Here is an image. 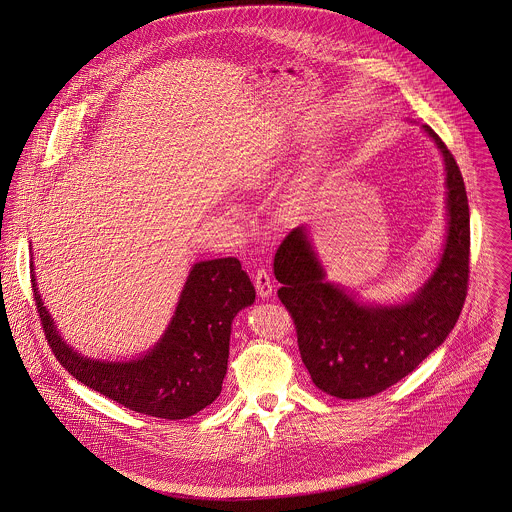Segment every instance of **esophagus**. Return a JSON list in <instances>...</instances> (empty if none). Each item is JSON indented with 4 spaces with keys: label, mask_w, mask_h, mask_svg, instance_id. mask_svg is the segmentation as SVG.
<instances>
[{
    "label": "esophagus",
    "mask_w": 512,
    "mask_h": 512,
    "mask_svg": "<svg viewBox=\"0 0 512 512\" xmlns=\"http://www.w3.org/2000/svg\"><path fill=\"white\" fill-rule=\"evenodd\" d=\"M253 283H255L257 294H259L261 298H269V296L273 294V288H275V284H273L271 277H269V273H267L265 269H259V271L255 273V277H253Z\"/></svg>",
    "instance_id": "1"
}]
</instances>
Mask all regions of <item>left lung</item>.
Masks as SVG:
<instances>
[{
  "mask_svg": "<svg viewBox=\"0 0 512 512\" xmlns=\"http://www.w3.org/2000/svg\"><path fill=\"white\" fill-rule=\"evenodd\" d=\"M434 141L446 171L448 231L440 261L402 302H361L328 281L306 226L292 229L277 249L279 298L296 324L300 357L318 389L338 398H367L412 373L454 330L469 279V204L463 176L444 141Z\"/></svg>",
  "mask_w": 512,
  "mask_h": 512,
  "instance_id": "left-lung-1",
  "label": "left lung"
}]
</instances>
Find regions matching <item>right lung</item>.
Masks as SVG:
<instances>
[{"mask_svg": "<svg viewBox=\"0 0 512 512\" xmlns=\"http://www.w3.org/2000/svg\"><path fill=\"white\" fill-rule=\"evenodd\" d=\"M31 283L45 328L60 365L80 383L129 410L182 420L222 393L228 373L231 322L255 302V288L235 257L196 263L178 296L171 322L159 341L129 361H104L78 353L62 340L37 288Z\"/></svg>", "mask_w": 512, "mask_h": 512, "instance_id": "add662e5", "label": "right lung"}]
</instances>
